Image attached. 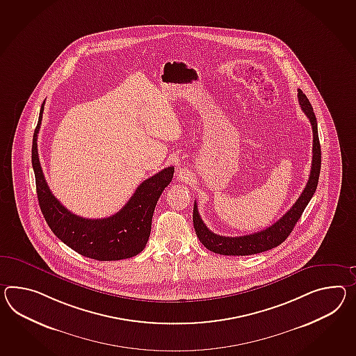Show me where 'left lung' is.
Masks as SVG:
<instances>
[{
  "label": "left lung",
  "mask_w": 356,
  "mask_h": 356,
  "mask_svg": "<svg viewBox=\"0 0 356 356\" xmlns=\"http://www.w3.org/2000/svg\"><path fill=\"white\" fill-rule=\"evenodd\" d=\"M298 103L301 105V109L309 118L312 127V162L310 176L307 184L305 186L304 191L301 193L300 198L296 200L295 204L288 209L286 215L280 217L277 222L266 227L265 230H261L257 233L243 236H222L212 233L206 224L202 221L198 206L194 203L193 209V224L197 236L200 238V243L209 250V251L225 254V256H248L256 254L260 252L269 251L271 248H275L279 244L286 241L288 235L292 233L297 221L302 215L307 203L316 191L319 174H321V152L319 136H318V122L314 113L312 104L304 92L298 88Z\"/></svg>",
  "instance_id": "obj_1"
}]
</instances>
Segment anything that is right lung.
<instances>
[{
  "label": "right lung",
  "instance_id": "right-lung-1",
  "mask_svg": "<svg viewBox=\"0 0 356 356\" xmlns=\"http://www.w3.org/2000/svg\"><path fill=\"white\" fill-rule=\"evenodd\" d=\"M44 104L33 135L32 165L35 171L37 198L47 225L61 242L73 251L97 261H117L139 254L147 245L156 202L172 181L174 167L141 182L124 207L105 218H85L72 213L52 195L44 180L38 158L37 136L42 121Z\"/></svg>",
  "mask_w": 356,
  "mask_h": 356
}]
</instances>
